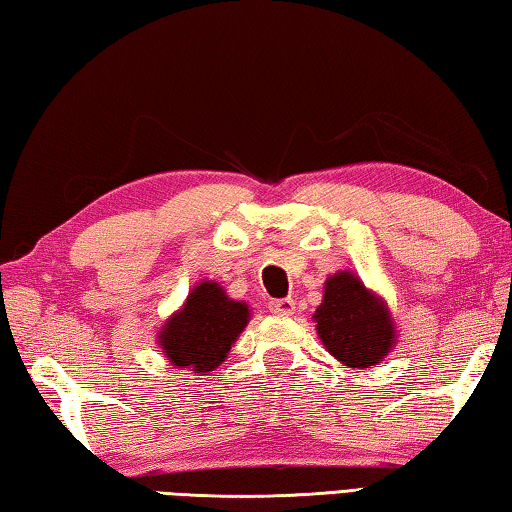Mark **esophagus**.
<instances>
[{
  "label": "esophagus",
  "mask_w": 512,
  "mask_h": 512,
  "mask_svg": "<svg viewBox=\"0 0 512 512\" xmlns=\"http://www.w3.org/2000/svg\"><path fill=\"white\" fill-rule=\"evenodd\" d=\"M268 309L275 316H291L296 311V302H293V298H277L268 302Z\"/></svg>",
  "instance_id": "esophagus-1"
}]
</instances>
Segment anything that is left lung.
<instances>
[{
	"mask_svg": "<svg viewBox=\"0 0 512 512\" xmlns=\"http://www.w3.org/2000/svg\"><path fill=\"white\" fill-rule=\"evenodd\" d=\"M316 329L329 354L350 368L375 366L395 343L386 307L352 273H336L325 284Z\"/></svg>",
	"mask_w": 512,
	"mask_h": 512,
	"instance_id": "1",
	"label": "left lung"
}]
</instances>
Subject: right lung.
<instances>
[{
	"label": "right lung",
	"instance_id": "1",
	"mask_svg": "<svg viewBox=\"0 0 512 512\" xmlns=\"http://www.w3.org/2000/svg\"><path fill=\"white\" fill-rule=\"evenodd\" d=\"M248 323V307L230 300L216 282H201L189 293L160 336L162 350L178 368L210 372L225 359Z\"/></svg>",
	"mask_w": 512,
	"mask_h": 512
}]
</instances>
